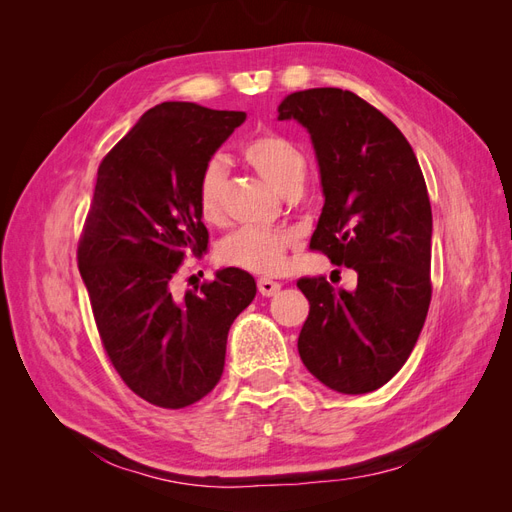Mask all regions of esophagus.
<instances>
[{
	"instance_id": "1",
	"label": "esophagus",
	"mask_w": 512,
	"mask_h": 512,
	"mask_svg": "<svg viewBox=\"0 0 512 512\" xmlns=\"http://www.w3.org/2000/svg\"><path fill=\"white\" fill-rule=\"evenodd\" d=\"M280 288H282V284L269 280V277H260L258 280V292L262 294V297H273V294L280 292Z\"/></svg>"
}]
</instances>
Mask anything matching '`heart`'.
I'll use <instances>...</instances> for the list:
<instances>
[{"label": "heart", "mask_w": 512, "mask_h": 512, "mask_svg": "<svg viewBox=\"0 0 512 512\" xmlns=\"http://www.w3.org/2000/svg\"><path fill=\"white\" fill-rule=\"evenodd\" d=\"M243 160L282 196L294 188H303L307 166L303 153L280 134H260L243 145ZM226 179V164L213 158L205 164L196 185V205L200 218L209 224L222 220V190ZM297 243V235L286 228H239L228 235L220 247L218 258L224 265L252 271L258 275L280 273L286 252Z\"/></svg>", "instance_id": "1"}]
</instances>
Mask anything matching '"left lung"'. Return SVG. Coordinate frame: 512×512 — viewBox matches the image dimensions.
Wrapping results in <instances>:
<instances>
[{
  "label": "left lung",
  "instance_id": "left-lung-1",
  "mask_svg": "<svg viewBox=\"0 0 512 512\" xmlns=\"http://www.w3.org/2000/svg\"><path fill=\"white\" fill-rule=\"evenodd\" d=\"M277 113L299 121L316 151L324 207L309 247L359 275L352 292L324 277L297 282L309 301L301 361L337 393L376 391L408 361L431 301L421 166L395 123L352 91H297Z\"/></svg>",
  "mask_w": 512,
  "mask_h": 512
}]
</instances>
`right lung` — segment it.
<instances>
[{
    "label": "right lung",
    "instance_id": "1",
    "mask_svg": "<svg viewBox=\"0 0 512 512\" xmlns=\"http://www.w3.org/2000/svg\"><path fill=\"white\" fill-rule=\"evenodd\" d=\"M243 121L241 111L162 102L98 168L79 271L108 359L153 406L179 410L213 391L230 324L256 297L254 277L235 267L181 299L170 290L183 258L207 252L198 177Z\"/></svg>",
    "mask_w": 512,
    "mask_h": 512
}]
</instances>
